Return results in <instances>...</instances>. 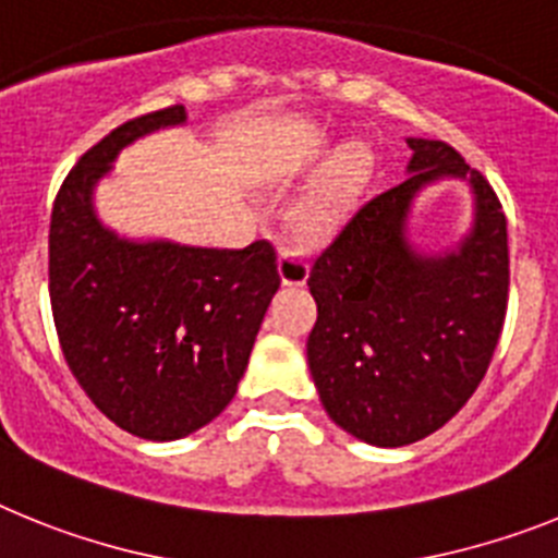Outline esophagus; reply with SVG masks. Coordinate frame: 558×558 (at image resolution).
Masks as SVG:
<instances>
[{"instance_id": "1", "label": "esophagus", "mask_w": 558, "mask_h": 558, "mask_svg": "<svg viewBox=\"0 0 558 558\" xmlns=\"http://www.w3.org/2000/svg\"><path fill=\"white\" fill-rule=\"evenodd\" d=\"M278 269H280V280H283L286 286H303L308 278V260L306 255L298 250L280 252Z\"/></svg>"}]
</instances>
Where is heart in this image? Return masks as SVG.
Segmentation results:
<instances>
[{"label": "heart", "instance_id": "obj_1", "mask_svg": "<svg viewBox=\"0 0 558 558\" xmlns=\"http://www.w3.org/2000/svg\"><path fill=\"white\" fill-rule=\"evenodd\" d=\"M367 165H371V151L365 145H342L333 154L326 171H323V177L314 182L312 191L306 193V198L294 210L298 230L306 232V235H326L348 207L353 191L360 187L362 177L367 173Z\"/></svg>", "mask_w": 558, "mask_h": 558}]
</instances>
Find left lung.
I'll list each match as a JSON object with an SVG mask.
<instances>
[{"instance_id": "left-lung-1", "label": "left lung", "mask_w": 558, "mask_h": 558, "mask_svg": "<svg viewBox=\"0 0 558 558\" xmlns=\"http://www.w3.org/2000/svg\"><path fill=\"white\" fill-rule=\"evenodd\" d=\"M410 177L353 213L308 272L317 323L308 371L326 413L373 447L433 435L472 399L508 306V232L500 198L452 145L410 137ZM463 178L473 230L454 251L424 256L405 239L412 198Z\"/></svg>"}]
</instances>
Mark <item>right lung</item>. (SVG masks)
Segmentation results:
<instances>
[{"instance_id": "add662e5", "label": "right lung", "mask_w": 558, "mask_h": 558, "mask_svg": "<svg viewBox=\"0 0 558 558\" xmlns=\"http://www.w3.org/2000/svg\"><path fill=\"white\" fill-rule=\"evenodd\" d=\"M185 120V106H168L106 134L64 179L50 219V303L66 365L106 418L145 440L185 438L230 404L280 286L269 241H132L98 219L92 193L125 145Z\"/></svg>"}]
</instances>
